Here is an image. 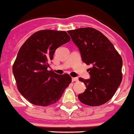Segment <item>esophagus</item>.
<instances>
[{"instance_id":"obj_1","label":"esophagus","mask_w":134,"mask_h":134,"mask_svg":"<svg viewBox=\"0 0 134 134\" xmlns=\"http://www.w3.org/2000/svg\"><path fill=\"white\" fill-rule=\"evenodd\" d=\"M78 77H73V78H72V81H73V82H74V81H78Z\"/></svg>"}]
</instances>
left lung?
Masks as SVG:
<instances>
[{
	"mask_svg": "<svg viewBox=\"0 0 134 134\" xmlns=\"http://www.w3.org/2000/svg\"><path fill=\"white\" fill-rule=\"evenodd\" d=\"M67 32L79 48L82 61L92 66L87 70L90 79H79L87 87L79 99L91 107L106 103L122 82V57L109 40L94 28L81 27Z\"/></svg>",
	"mask_w": 134,
	"mask_h": 134,
	"instance_id": "left-lung-1",
	"label": "left lung"
}]
</instances>
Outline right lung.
Masks as SVG:
<instances>
[{"label": "right lung", "mask_w": 134, "mask_h": 134, "mask_svg": "<svg viewBox=\"0 0 134 134\" xmlns=\"http://www.w3.org/2000/svg\"><path fill=\"white\" fill-rule=\"evenodd\" d=\"M70 40L64 31L44 30L33 34L20 49L12 72L19 92L33 104L55 103L71 82L67 73L47 70L55 50Z\"/></svg>", "instance_id": "1"}]
</instances>
